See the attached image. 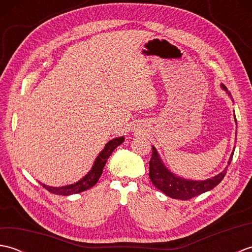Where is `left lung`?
I'll list each match as a JSON object with an SVG mask.
<instances>
[{"mask_svg":"<svg viewBox=\"0 0 252 252\" xmlns=\"http://www.w3.org/2000/svg\"><path fill=\"white\" fill-rule=\"evenodd\" d=\"M221 88L224 91H226L227 95L232 98V95L227 91L225 85L221 83ZM235 122H236V118H235ZM236 133H237V130H236ZM234 151H235V146L233 149V153L231 154V157H229L227 161L228 165L232 161ZM226 171H227V165L222 172L212 176L211 179H207L203 181H194V180L184 179L182 178V176H178L173 172H171V171L165 167V164L163 163L162 159L160 158L157 149L155 146H153V155H152L151 161H149V178H151L153 184L156 186L159 190L164 192L167 196L174 198V199H181V200L190 199V198L200 195L202 192L213 189L223 180L224 176H225Z\"/></svg>","mask_w":252,"mask_h":252,"instance_id":"obj_1","label":"left lung"}]
</instances>
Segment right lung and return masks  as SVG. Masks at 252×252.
I'll list each match as a JSON object with an SVG mask.
<instances>
[{
	"label": "right lung",
	"mask_w": 252,
	"mask_h": 252,
	"mask_svg": "<svg viewBox=\"0 0 252 252\" xmlns=\"http://www.w3.org/2000/svg\"><path fill=\"white\" fill-rule=\"evenodd\" d=\"M123 142H125V136H119V137L112 138L111 141L107 143L103 151H101L98 156L96 157L92 168H91L89 172L85 174L81 180L78 181L77 183L61 186V187L47 186L45 184H42V186H43L44 189H46L50 192H52V194L63 195V196L78 194V192H81L91 189V187H93L96 183H97L101 173H103V169L105 167L107 159L109 158L111 153L114 152L118 146L121 145Z\"/></svg>",
	"instance_id": "obj_1"
}]
</instances>
